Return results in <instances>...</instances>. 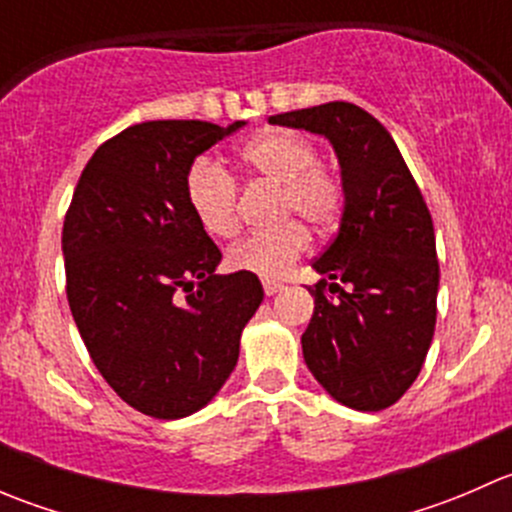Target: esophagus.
I'll return each mask as SVG.
<instances>
[{
    "instance_id": "esophagus-1",
    "label": "esophagus",
    "mask_w": 512,
    "mask_h": 512,
    "mask_svg": "<svg viewBox=\"0 0 512 512\" xmlns=\"http://www.w3.org/2000/svg\"><path fill=\"white\" fill-rule=\"evenodd\" d=\"M262 287H265L267 297H272V294H277V292H282V289H285V285H282V282H272V280L262 282Z\"/></svg>"
}]
</instances>
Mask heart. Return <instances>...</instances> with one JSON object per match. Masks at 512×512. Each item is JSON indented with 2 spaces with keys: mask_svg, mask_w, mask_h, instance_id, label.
<instances>
[{
  "mask_svg": "<svg viewBox=\"0 0 512 512\" xmlns=\"http://www.w3.org/2000/svg\"><path fill=\"white\" fill-rule=\"evenodd\" d=\"M240 160L257 178L280 185V220L297 217L317 232H327L342 218V178L319 163V151L309 138L294 131H267L240 148ZM185 200L210 235L227 237L237 230V183L218 160L200 156L190 163L185 173ZM298 220L255 232L230 245L227 267L262 280L285 277L309 242L307 227Z\"/></svg>",
  "mask_w": 512,
  "mask_h": 512,
  "instance_id": "1",
  "label": "heart"
}]
</instances>
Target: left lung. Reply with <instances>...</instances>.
Returning <instances> with one entry per match:
<instances>
[{"instance_id": "8db88e82", "label": "left lung", "mask_w": 512, "mask_h": 512, "mask_svg": "<svg viewBox=\"0 0 512 512\" xmlns=\"http://www.w3.org/2000/svg\"><path fill=\"white\" fill-rule=\"evenodd\" d=\"M270 123L324 136L342 168L339 232L312 262L314 314L302 354L332 399L381 411L406 394L436 329L433 220L391 133L364 108L322 103ZM338 294L329 300L323 287Z\"/></svg>"}]
</instances>
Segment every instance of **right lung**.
Returning <instances> with one entry per match:
<instances>
[{"label": "right lung", "mask_w": 512, "mask_h": 512, "mask_svg": "<svg viewBox=\"0 0 512 512\" xmlns=\"http://www.w3.org/2000/svg\"><path fill=\"white\" fill-rule=\"evenodd\" d=\"M245 121H146L96 148L61 232L66 297L96 369L141 414L203 409L260 307L250 272L215 275L218 245L185 200L190 163Z\"/></svg>", "instance_id": "add662e5"}]
</instances>
